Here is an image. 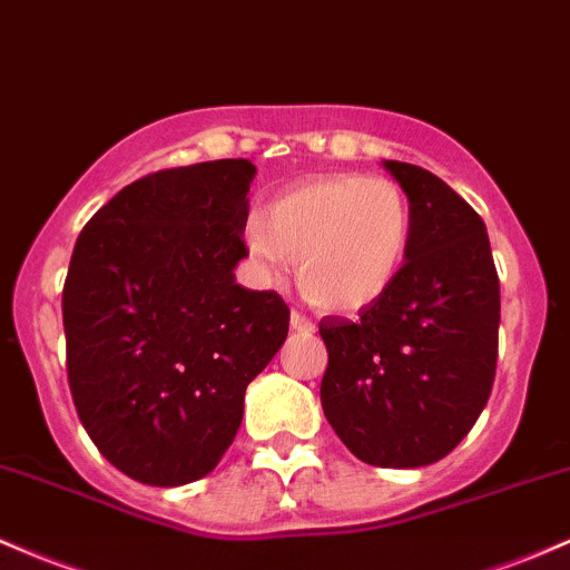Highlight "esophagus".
<instances>
[{
    "instance_id": "esophagus-1",
    "label": "esophagus",
    "mask_w": 570,
    "mask_h": 570,
    "mask_svg": "<svg viewBox=\"0 0 570 570\" xmlns=\"http://www.w3.org/2000/svg\"><path fill=\"white\" fill-rule=\"evenodd\" d=\"M289 324H292V330H295V333H314V322H311L308 316L299 314V311H292Z\"/></svg>"
}]
</instances>
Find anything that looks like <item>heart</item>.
<instances>
[{"mask_svg": "<svg viewBox=\"0 0 570 570\" xmlns=\"http://www.w3.org/2000/svg\"><path fill=\"white\" fill-rule=\"evenodd\" d=\"M411 203L390 178L341 173L299 180L271 199L265 216L248 218L254 265L278 284L295 256L308 297L337 314L376 305L405 265Z\"/></svg>", "mask_w": 570, "mask_h": 570, "instance_id": "heart-1", "label": "heart"}]
</instances>
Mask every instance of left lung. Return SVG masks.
I'll list each match as a JSON object with an SVG mask.
<instances>
[{"label": "left lung", "mask_w": 570, "mask_h": 570, "mask_svg": "<svg viewBox=\"0 0 570 570\" xmlns=\"http://www.w3.org/2000/svg\"><path fill=\"white\" fill-rule=\"evenodd\" d=\"M414 229L392 289L356 322L324 316L322 409L367 465L422 468L471 433L495 381L500 286L481 216L452 186L384 161Z\"/></svg>", "instance_id": "obj_1"}]
</instances>
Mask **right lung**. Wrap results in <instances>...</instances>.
<instances>
[{"label": "right lung", "instance_id": "obj_1", "mask_svg": "<svg viewBox=\"0 0 570 570\" xmlns=\"http://www.w3.org/2000/svg\"><path fill=\"white\" fill-rule=\"evenodd\" d=\"M254 175L248 159L151 173L75 243L61 295L75 409L102 458L142 484L214 471L246 386L289 333L281 295L235 284Z\"/></svg>", "mask_w": 570, "mask_h": 570}]
</instances>
